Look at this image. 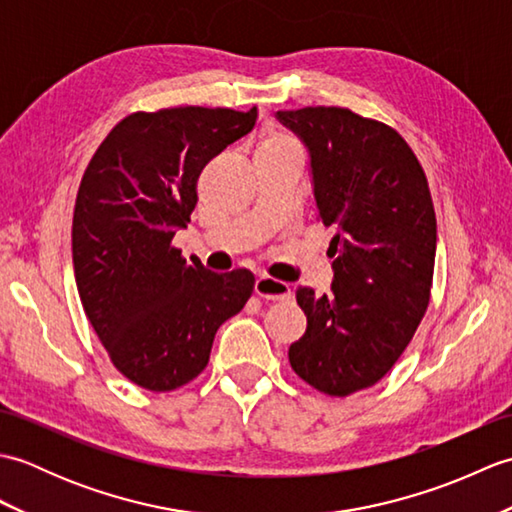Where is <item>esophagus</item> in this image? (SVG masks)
Masks as SVG:
<instances>
[{
    "label": "esophagus",
    "instance_id": "esophagus-1",
    "mask_svg": "<svg viewBox=\"0 0 512 512\" xmlns=\"http://www.w3.org/2000/svg\"><path fill=\"white\" fill-rule=\"evenodd\" d=\"M255 295L268 301H286V299H292V290L286 281L264 275V277H257L255 281Z\"/></svg>",
    "mask_w": 512,
    "mask_h": 512
}]
</instances>
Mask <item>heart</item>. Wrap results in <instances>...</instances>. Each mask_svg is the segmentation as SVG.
Listing matches in <instances>:
<instances>
[{
	"mask_svg": "<svg viewBox=\"0 0 512 512\" xmlns=\"http://www.w3.org/2000/svg\"><path fill=\"white\" fill-rule=\"evenodd\" d=\"M281 147H297L295 143L288 136H281V134H270L262 140V145L259 149H281Z\"/></svg>",
	"mask_w": 512,
	"mask_h": 512,
	"instance_id": "obj_1",
	"label": "heart"
}]
</instances>
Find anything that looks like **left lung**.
Instances as JSON below:
<instances>
[{
	"label": "left lung",
	"mask_w": 512,
	"mask_h": 512,
	"mask_svg": "<svg viewBox=\"0 0 512 512\" xmlns=\"http://www.w3.org/2000/svg\"><path fill=\"white\" fill-rule=\"evenodd\" d=\"M275 116L306 145L314 202L334 226L332 292L299 286L308 328L288 358L314 389L350 396L394 367L429 306L438 231L427 176L385 123L343 107Z\"/></svg>",
	"instance_id": "obj_1"
}]
</instances>
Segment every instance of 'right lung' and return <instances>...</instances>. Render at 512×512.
Returning a JSON list of instances; mask_svg holds the SVG:
<instances>
[{
	"label": "right lung",
	"mask_w": 512,
	"mask_h": 512,
	"mask_svg": "<svg viewBox=\"0 0 512 512\" xmlns=\"http://www.w3.org/2000/svg\"><path fill=\"white\" fill-rule=\"evenodd\" d=\"M257 123V107H171L123 118L76 193L72 264L83 310L114 367L171 391L209 363L215 332L246 306L255 277L217 275L171 246L191 222L206 162Z\"/></svg>",
	"instance_id": "add662e5"
}]
</instances>
